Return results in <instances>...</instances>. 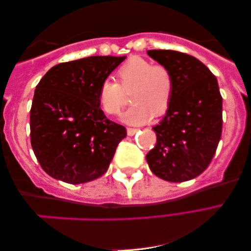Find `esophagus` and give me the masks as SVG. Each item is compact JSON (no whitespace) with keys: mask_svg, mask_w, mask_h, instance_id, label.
Returning <instances> with one entry per match:
<instances>
[{"mask_svg":"<svg viewBox=\"0 0 251 251\" xmlns=\"http://www.w3.org/2000/svg\"><path fill=\"white\" fill-rule=\"evenodd\" d=\"M137 129H132V128H128L126 129V133H128L129 137H132V135H134L135 133H137Z\"/></svg>","mask_w":251,"mask_h":251,"instance_id":"34e87169","label":"esophagus"}]
</instances>
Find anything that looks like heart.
<instances>
[{
	"label": "heart",
	"instance_id": "heart-1",
	"mask_svg": "<svg viewBox=\"0 0 251 251\" xmlns=\"http://www.w3.org/2000/svg\"><path fill=\"white\" fill-rule=\"evenodd\" d=\"M119 84L111 80L102 81L98 90V100L106 114L120 112L125 92L134 89L131 94L133 105L122 114L121 120L131 126H141L161 116L169 108L175 90L170 70L154 64L140 56H133L119 69Z\"/></svg>",
	"mask_w": 251,
	"mask_h": 251
}]
</instances>
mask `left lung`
I'll use <instances>...</instances> for the list:
<instances>
[{
    "label": "left lung",
    "mask_w": 251,
    "mask_h": 251,
    "mask_svg": "<svg viewBox=\"0 0 251 251\" xmlns=\"http://www.w3.org/2000/svg\"><path fill=\"white\" fill-rule=\"evenodd\" d=\"M148 55L170 70L174 96L153 130L157 143L146 155L153 174L183 182L207 169L223 130V98L217 77L201 61L186 53L149 50Z\"/></svg>",
    "instance_id": "1"
}]
</instances>
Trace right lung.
I'll list each match as a JSON object with an SVG mask.
<instances>
[{"label": "right lung", "instance_id": "obj_1", "mask_svg": "<svg viewBox=\"0 0 251 251\" xmlns=\"http://www.w3.org/2000/svg\"><path fill=\"white\" fill-rule=\"evenodd\" d=\"M126 56L60 63L36 85L30 111L33 152L49 176L79 184L108 170L126 130L101 110L98 90Z\"/></svg>", "mask_w": 251, "mask_h": 251}]
</instances>
